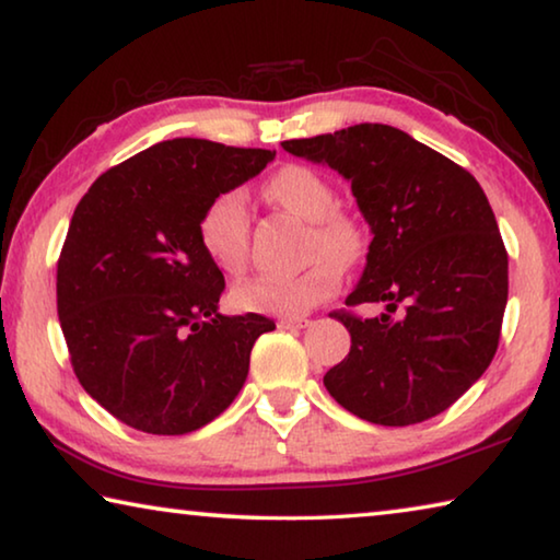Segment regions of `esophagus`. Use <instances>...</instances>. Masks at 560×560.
I'll use <instances>...</instances> for the list:
<instances>
[{"mask_svg":"<svg viewBox=\"0 0 560 560\" xmlns=\"http://www.w3.org/2000/svg\"><path fill=\"white\" fill-rule=\"evenodd\" d=\"M307 325H310L307 317H282V319H278V327H282V329H302Z\"/></svg>","mask_w":560,"mask_h":560,"instance_id":"1","label":"esophagus"}]
</instances>
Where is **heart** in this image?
I'll return each mask as SVG.
<instances>
[{
  "label": "heart",
  "instance_id": "obj_1",
  "mask_svg": "<svg viewBox=\"0 0 560 560\" xmlns=\"http://www.w3.org/2000/svg\"><path fill=\"white\" fill-rule=\"evenodd\" d=\"M265 198L313 220L307 241V265L295 275H255L237 282L231 300L237 310L272 317H300L340 290L342 265L360 260L364 233L352 215L335 210L337 196L325 176L307 166H282L265 180ZM198 241L210 262L237 272L250 247V213L243 190H223L208 200L198 218Z\"/></svg>",
  "mask_w": 560,
  "mask_h": 560
}]
</instances>
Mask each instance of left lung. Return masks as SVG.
I'll return each mask as SVG.
<instances>
[{"label":"left lung","mask_w":560,"mask_h":560,"mask_svg":"<svg viewBox=\"0 0 560 560\" xmlns=\"http://www.w3.org/2000/svg\"><path fill=\"white\" fill-rule=\"evenodd\" d=\"M282 149L352 183L372 228L347 307L387 302L382 317L329 313L352 347L325 387L354 417L409 427L442 415L487 372L509 300V255L469 171L384 124L292 139ZM402 307L392 320L389 312Z\"/></svg>","instance_id":"8db88e82"}]
</instances>
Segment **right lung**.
<instances>
[{
	"instance_id": "1",
	"label": "right lung",
	"mask_w": 560,
	"mask_h": 560,
	"mask_svg": "<svg viewBox=\"0 0 560 560\" xmlns=\"http://www.w3.org/2000/svg\"><path fill=\"white\" fill-rule=\"evenodd\" d=\"M275 159L173 139L108 168L73 210L57 262V313L73 374L145 434H188L231 407L270 317H225L223 272L198 241L208 200Z\"/></svg>"
}]
</instances>
